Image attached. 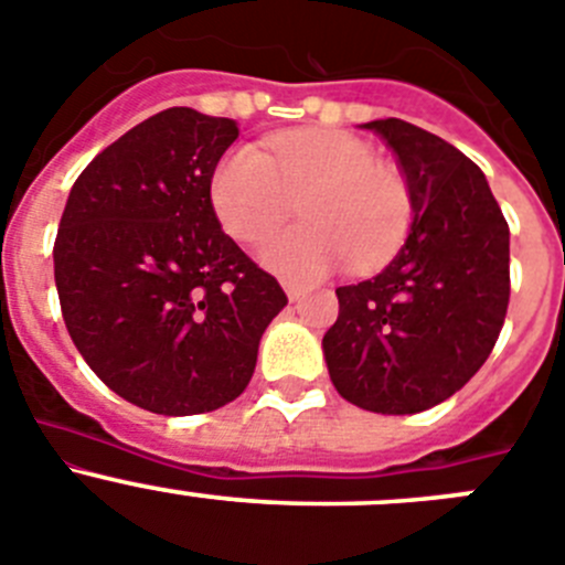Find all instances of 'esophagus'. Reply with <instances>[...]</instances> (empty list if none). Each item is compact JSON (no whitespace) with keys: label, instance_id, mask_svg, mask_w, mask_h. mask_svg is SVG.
<instances>
[{"label":"esophagus","instance_id":"obj_1","mask_svg":"<svg viewBox=\"0 0 565 565\" xmlns=\"http://www.w3.org/2000/svg\"><path fill=\"white\" fill-rule=\"evenodd\" d=\"M287 298H289V303H298L303 298V289L295 287V284H287Z\"/></svg>","mask_w":565,"mask_h":565}]
</instances>
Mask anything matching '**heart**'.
<instances>
[{"instance_id": "b5f03b06", "label": "heart", "mask_w": 565, "mask_h": 565, "mask_svg": "<svg viewBox=\"0 0 565 565\" xmlns=\"http://www.w3.org/2000/svg\"><path fill=\"white\" fill-rule=\"evenodd\" d=\"M303 222L273 233L258 262L284 281L309 284L345 258L374 270L403 245L414 220L405 180L377 162L360 137L334 129L284 131L270 154L245 143L222 154L207 180V202L238 242H258L292 211Z\"/></svg>"}]
</instances>
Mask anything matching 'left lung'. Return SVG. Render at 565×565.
I'll return each instance as SVG.
<instances>
[{
  "instance_id": "left-lung-1",
  "label": "left lung",
  "mask_w": 565,
  "mask_h": 565,
  "mask_svg": "<svg viewBox=\"0 0 565 565\" xmlns=\"http://www.w3.org/2000/svg\"><path fill=\"white\" fill-rule=\"evenodd\" d=\"M405 174L414 220L374 278L338 287L323 334L329 377L374 414H419L454 396L490 358L510 303V227L487 177L441 137L371 120Z\"/></svg>"
}]
</instances>
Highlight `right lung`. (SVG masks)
<instances>
[{
	"mask_svg": "<svg viewBox=\"0 0 565 565\" xmlns=\"http://www.w3.org/2000/svg\"><path fill=\"white\" fill-rule=\"evenodd\" d=\"M236 137L231 118L171 106L100 151L61 213L53 262L70 338L115 394L151 414L233 403L287 307L207 202Z\"/></svg>",
	"mask_w": 565,
	"mask_h": 565,
	"instance_id": "obj_1",
	"label": "right lung"
}]
</instances>
